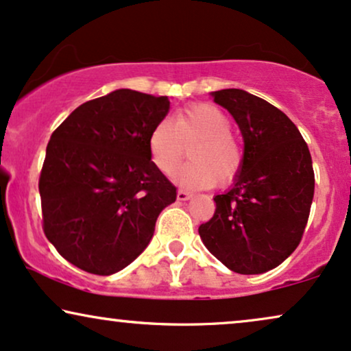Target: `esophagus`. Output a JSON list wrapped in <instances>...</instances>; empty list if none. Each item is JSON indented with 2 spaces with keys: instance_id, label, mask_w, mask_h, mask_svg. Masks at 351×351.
<instances>
[{
  "instance_id": "obj_1",
  "label": "esophagus",
  "mask_w": 351,
  "mask_h": 351,
  "mask_svg": "<svg viewBox=\"0 0 351 351\" xmlns=\"http://www.w3.org/2000/svg\"><path fill=\"white\" fill-rule=\"evenodd\" d=\"M191 196H193V194H191L189 191H184V189H178V194H176L178 201H188Z\"/></svg>"
}]
</instances>
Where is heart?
<instances>
[{
	"mask_svg": "<svg viewBox=\"0 0 351 351\" xmlns=\"http://www.w3.org/2000/svg\"><path fill=\"white\" fill-rule=\"evenodd\" d=\"M227 114L208 104H194L171 119H162L149 134V152L163 175H171L188 152L191 160L178 181L189 188L227 184L243 167V147L233 134Z\"/></svg>",
	"mask_w": 351,
	"mask_h": 351,
	"instance_id": "1",
	"label": "heart"
}]
</instances>
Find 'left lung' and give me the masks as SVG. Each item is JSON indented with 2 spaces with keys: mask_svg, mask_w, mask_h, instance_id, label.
<instances>
[{
  "mask_svg": "<svg viewBox=\"0 0 351 351\" xmlns=\"http://www.w3.org/2000/svg\"><path fill=\"white\" fill-rule=\"evenodd\" d=\"M245 141L234 184L214 197L215 214L199 227L202 243L237 274L280 265L303 238L314 196L311 154L293 121L241 88L212 92Z\"/></svg>",
  "mask_w": 351,
  "mask_h": 351,
  "instance_id": "left-lung-1",
  "label": "left lung"
}]
</instances>
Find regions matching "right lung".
Listing matches in <instances>:
<instances>
[{"label": "right lung", "mask_w": 351, "mask_h": 351, "mask_svg": "<svg viewBox=\"0 0 351 351\" xmlns=\"http://www.w3.org/2000/svg\"><path fill=\"white\" fill-rule=\"evenodd\" d=\"M168 110V97L118 88L53 131L38 180L43 232L76 267L112 275L130 265L176 201L149 152L150 131Z\"/></svg>", "instance_id": "add662e5"}]
</instances>
